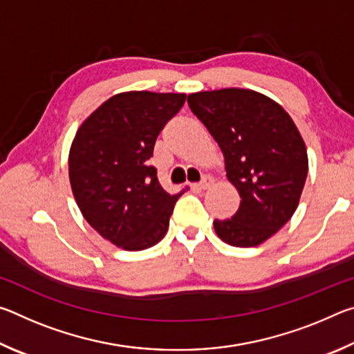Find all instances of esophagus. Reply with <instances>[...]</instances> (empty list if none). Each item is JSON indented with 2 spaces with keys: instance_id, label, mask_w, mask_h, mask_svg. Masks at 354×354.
Listing matches in <instances>:
<instances>
[{
  "instance_id": "1",
  "label": "esophagus",
  "mask_w": 354,
  "mask_h": 354,
  "mask_svg": "<svg viewBox=\"0 0 354 354\" xmlns=\"http://www.w3.org/2000/svg\"><path fill=\"white\" fill-rule=\"evenodd\" d=\"M212 183H214V181H212L211 176H205L198 184H196V187H198L200 190H206V189L211 187Z\"/></svg>"
}]
</instances>
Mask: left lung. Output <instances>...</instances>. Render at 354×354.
Listing matches in <instances>:
<instances>
[{
  "instance_id": "1",
  "label": "left lung",
  "mask_w": 354,
  "mask_h": 354,
  "mask_svg": "<svg viewBox=\"0 0 354 354\" xmlns=\"http://www.w3.org/2000/svg\"><path fill=\"white\" fill-rule=\"evenodd\" d=\"M187 103L218 143L226 176L241 195L231 218L214 220L215 232L232 247L261 245L298 206L308 176L301 134L283 107L248 88L192 93Z\"/></svg>"
}]
</instances>
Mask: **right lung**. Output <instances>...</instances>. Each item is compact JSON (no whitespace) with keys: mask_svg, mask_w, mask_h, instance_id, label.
Instances as JSON below:
<instances>
[{"mask_svg":"<svg viewBox=\"0 0 354 354\" xmlns=\"http://www.w3.org/2000/svg\"><path fill=\"white\" fill-rule=\"evenodd\" d=\"M184 93L124 92L84 120L71 143L68 176L84 218L128 251L153 247L167 234L175 203L149 165L156 139L184 106Z\"/></svg>","mask_w":354,"mask_h":354,"instance_id":"right-lung-1","label":"right lung"}]
</instances>
